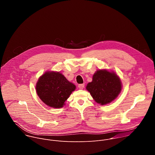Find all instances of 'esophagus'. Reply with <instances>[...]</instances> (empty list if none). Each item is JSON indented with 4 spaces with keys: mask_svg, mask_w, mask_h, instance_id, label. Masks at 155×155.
<instances>
[{
    "mask_svg": "<svg viewBox=\"0 0 155 155\" xmlns=\"http://www.w3.org/2000/svg\"><path fill=\"white\" fill-rule=\"evenodd\" d=\"M78 88H79L80 90H83V88H84V83H83V84H78Z\"/></svg>",
    "mask_w": 155,
    "mask_h": 155,
    "instance_id": "esophagus-1",
    "label": "esophagus"
}]
</instances>
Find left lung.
Segmentation results:
<instances>
[{"mask_svg": "<svg viewBox=\"0 0 155 155\" xmlns=\"http://www.w3.org/2000/svg\"><path fill=\"white\" fill-rule=\"evenodd\" d=\"M96 102L105 105L113 101L121 90L120 78L114 72L106 70L97 71L93 77V81L86 86Z\"/></svg>", "mask_w": 155, "mask_h": 155, "instance_id": "8db88e82", "label": "left lung"}]
</instances>
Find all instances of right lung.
<instances>
[{"label":"right lung","instance_id":"1","mask_svg":"<svg viewBox=\"0 0 155 155\" xmlns=\"http://www.w3.org/2000/svg\"><path fill=\"white\" fill-rule=\"evenodd\" d=\"M75 87L59 72H47L39 78L36 91L44 103L57 108L63 107Z\"/></svg>","mask_w":155,"mask_h":155}]
</instances>
